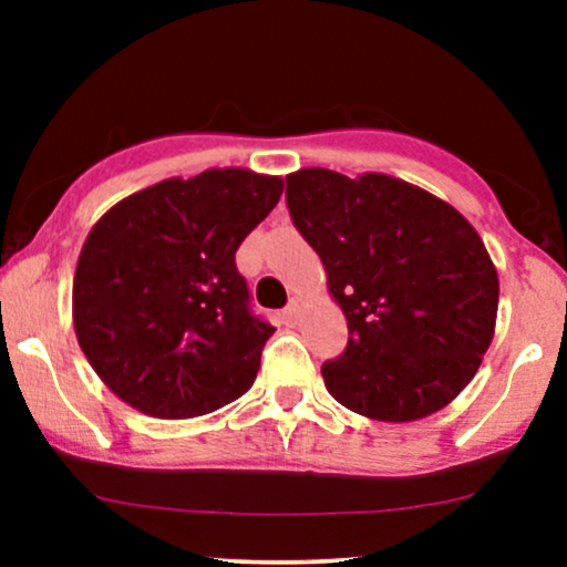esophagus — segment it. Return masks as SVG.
<instances>
[{
    "label": "esophagus",
    "instance_id": "1",
    "mask_svg": "<svg viewBox=\"0 0 567 567\" xmlns=\"http://www.w3.org/2000/svg\"><path fill=\"white\" fill-rule=\"evenodd\" d=\"M301 315H303V301H301V298H292V301L285 306V311H282L285 322H288V324L301 322Z\"/></svg>",
    "mask_w": 567,
    "mask_h": 567
}]
</instances>
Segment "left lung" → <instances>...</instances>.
Segmentation results:
<instances>
[{
  "label": "left lung",
  "mask_w": 567,
  "mask_h": 567,
  "mask_svg": "<svg viewBox=\"0 0 567 567\" xmlns=\"http://www.w3.org/2000/svg\"><path fill=\"white\" fill-rule=\"evenodd\" d=\"M292 226L317 250L347 315L328 392L375 421L445 408L493 341L498 277L472 224L419 186L306 167L288 175Z\"/></svg>",
  "instance_id": "left-lung-1"
}]
</instances>
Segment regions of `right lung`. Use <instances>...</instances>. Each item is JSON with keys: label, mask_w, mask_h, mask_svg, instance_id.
<instances>
[{"label": "right lung", "mask_w": 567, "mask_h": 567, "mask_svg": "<svg viewBox=\"0 0 567 567\" xmlns=\"http://www.w3.org/2000/svg\"><path fill=\"white\" fill-rule=\"evenodd\" d=\"M279 194L275 175L205 171L143 188L93 226L74 275V330L127 405L194 419L252 386L275 328L252 311L234 256Z\"/></svg>", "instance_id": "1"}]
</instances>
